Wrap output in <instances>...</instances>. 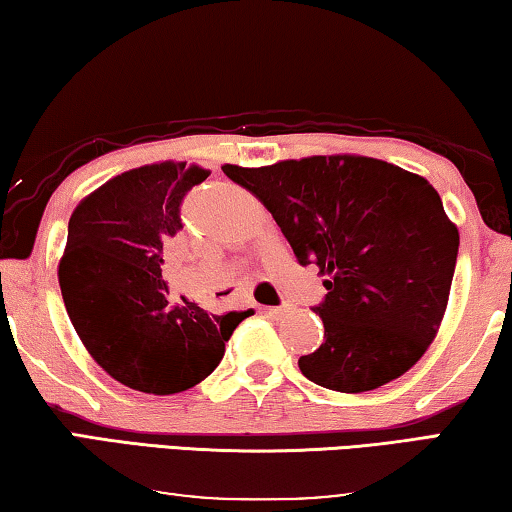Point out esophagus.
Listing matches in <instances>:
<instances>
[{"label": "esophagus", "mask_w": 512, "mask_h": 512, "mask_svg": "<svg viewBox=\"0 0 512 512\" xmlns=\"http://www.w3.org/2000/svg\"><path fill=\"white\" fill-rule=\"evenodd\" d=\"M286 311H288V306H263L265 316H272V318H279Z\"/></svg>", "instance_id": "esophagus-1"}]
</instances>
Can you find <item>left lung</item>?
Returning <instances> with one entry per match:
<instances>
[{
	"label": "left lung",
	"instance_id": "1",
	"mask_svg": "<svg viewBox=\"0 0 512 512\" xmlns=\"http://www.w3.org/2000/svg\"><path fill=\"white\" fill-rule=\"evenodd\" d=\"M272 212L300 265H318L325 341L300 357L320 387L361 393L423 357L444 318L460 235L426 178L361 155L224 164Z\"/></svg>",
	"mask_w": 512,
	"mask_h": 512
}]
</instances>
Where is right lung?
Here are the masks:
<instances>
[{
    "label": "right lung",
    "mask_w": 512,
    "mask_h": 512,
    "mask_svg": "<svg viewBox=\"0 0 512 512\" xmlns=\"http://www.w3.org/2000/svg\"><path fill=\"white\" fill-rule=\"evenodd\" d=\"M208 171L160 162L125 171L75 208L59 263L68 318L102 371L125 387L169 396L215 371L233 329L254 311L212 316L174 302L162 279L164 242Z\"/></svg>",
    "instance_id": "1"
}]
</instances>
